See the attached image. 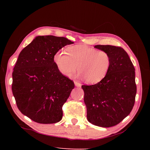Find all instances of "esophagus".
Listing matches in <instances>:
<instances>
[{
  "label": "esophagus",
  "instance_id": "obj_1",
  "mask_svg": "<svg viewBox=\"0 0 150 150\" xmlns=\"http://www.w3.org/2000/svg\"><path fill=\"white\" fill-rule=\"evenodd\" d=\"M74 83H75V86L76 87H80L81 86V84L80 83H79L78 81H74Z\"/></svg>",
  "mask_w": 150,
  "mask_h": 150
}]
</instances>
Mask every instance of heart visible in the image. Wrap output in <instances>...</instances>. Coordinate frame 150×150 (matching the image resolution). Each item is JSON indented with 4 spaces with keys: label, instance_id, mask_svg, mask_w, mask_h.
<instances>
[{
    "label": "heart",
    "instance_id": "heart-1",
    "mask_svg": "<svg viewBox=\"0 0 150 150\" xmlns=\"http://www.w3.org/2000/svg\"><path fill=\"white\" fill-rule=\"evenodd\" d=\"M57 69L66 77H71L78 70L79 76L88 83L102 81L110 69V55L105 50L84 45H76L67 48V53L58 51L54 56Z\"/></svg>",
    "mask_w": 150,
    "mask_h": 150
}]
</instances>
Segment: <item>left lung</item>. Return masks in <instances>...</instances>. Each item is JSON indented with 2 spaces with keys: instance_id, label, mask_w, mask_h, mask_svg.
<instances>
[{
  "instance_id": "obj_1",
  "label": "left lung",
  "mask_w": 150,
  "mask_h": 150,
  "mask_svg": "<svg viewBox=\"0 0 150 150\" xmlns=\"http://www.w3.org/2000/svg\"><path fill=\"white\" fill-rule=\"evenodd\" d=\"M110 55L112 64L108 74L100 82L83 85L88 121L108 128L117 125L130 115L135 103V68L122 47L96 45Z\"/></svg>"
}]
</instances>
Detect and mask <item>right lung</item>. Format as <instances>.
Wrapping results in <instances>:
<instances>
[{
  "label": "right lung",
  "instance_id": "right-lung-1",
  "mask_svg": "<svg viewBox=\"0 0 150 150\" xmlns=\"http://www.w3.org/2000/svg\"><path fill=\"white\" fill-rule=\"evenodd\" d=\"M73 42L64 37L38 36L20 53L12 73V91L21 112L40 124L63 117L62 107L74 82L57 69L54 56Z\"/></svg>",
  "mask_w": 150,
  "mask_h": 150
}]
</instances>
